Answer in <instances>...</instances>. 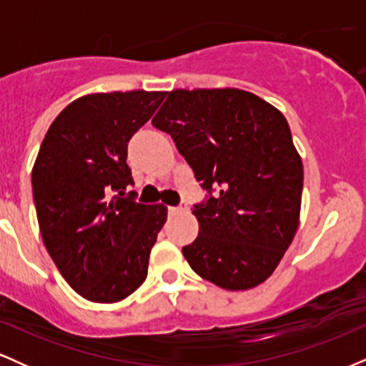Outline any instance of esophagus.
<instances>
[{"instance_id": "34e87169", "label": "esophagus", "mask_w": 366, "mask_h": 366, "mask_svg": "<svg viewBox=\"0 0 366 366\" xmlns=\"http://www.w3.org/2000/svg\"><path fill=\"white\" fill-rule=\"evenodd\" d=\"M187 203H184V201H182V203H180L179 204V207H170L169 208V212L170 213H184V212H187Z\"/></svg>"}]
</instances>
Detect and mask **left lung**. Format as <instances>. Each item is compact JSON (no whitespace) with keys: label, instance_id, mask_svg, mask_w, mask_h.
Instances as JSON below:
<instances>
[{"label":"left lung","instance_id":"8db88e82","mask_svg":"<svg viewBox=\"0 0 366 366\" xmlns=\"http://www.w3.org/2000/svg\"><path fill=\"white\" fill-rule=\"evenodd\" d=\"M151 124L208 192L192 209L199 234L182 247L192 270L229 291L264 282L300 225L303 163L285 117L247 91L175 89Z\"/></svg>","mask_w":366,"mask_h":366}]
</instances>
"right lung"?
I'll return each mask as SVG.
<instances>
[{"mask_svg": "<svg viewBox=\"0 0 366 366\" xmlns=\"http://www.w3.org/2000/svg\"><path fill=\"white\" fill-rule=\"evenodd\" d=\"M165 96H82L54 119L37 153L32 196L43 242L70 287L94 303L125 300L148 275L167 207L124 196L134 184L127 144Z\"/></svg>", "mask_w": 366, "mask_h": 366, "instance_id": "obj_1", "label": "right lung"}]
</instances>
